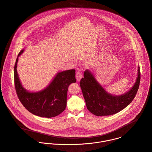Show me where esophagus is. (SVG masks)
<instances>
[{"instance_id": "esophagus-1", "label": "esophagus", "mask_w": 152, "mask_h": 152, "mask_svg": "<svg viewBox=\"0 0 152 152\" xmlns=\"http://www.w3.org/2000/svg\"><path fill=\"white\" fill-rule=\"evenodd\" d=\"M82 77V73H80V72H77L76 74V79L77 80V81H79Z\"/></svg>"}]
</instances>
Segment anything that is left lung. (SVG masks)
Here are the masks:
<instances>
[{
	"label": "left lung",
	"instance_id": "obj_1",
	"mask_svg": "<svg viewBox=\"0 0 152 152\" xmlns=\"http://www.w3.org/2000/svg\"><path fill=\"white\" fill-rule=\"evenodd\" d=\"M140 82V67L136 82L126 93L113 95L108 93L88 70L84 72L80 86L88 110L97 116L116 114L128 106L135 98Z\"/></svg>",
	"mask_w": 152,
	"mask_h": 152
}]
</instances>
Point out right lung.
I'll return each instance as SVG.
<instances>
[{"label": "right lung", "instance_id": "right-lung-1", "mask_svg": "<svg viewBox=\"0 0 152 152\" xmlns=\"http://www.w3.org/2000/svg\"><path fill=\"white\" fill-rule=\"evenodd\" d=\"M18 55L14 66V82L17 96L24 107L32 114L42 118H53L59 115L66 107L69 86L76 82L75 70L57 73L52 82L39 92H29L23 88L19 79L17 67Z\"/></svg>", "mask_w": 152, "mask_h": 152}]
</instances>
